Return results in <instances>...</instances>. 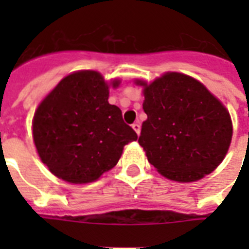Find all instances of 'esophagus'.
Returning <instances> with one entry per match:
<instances>
[{
    "label": "esophagus",
    "mask_w": 249,
    "mask_h": 249,
    "mask_svg": "<svg viewBox=\"0 0 249 249\" xmlns=\"http://www.w3.org/2000/svg\"><path fill=\"white\" fill-rule=\"evenodd\" d=\"M132 128L134 129V132H136L137 134L140 136V133H141V125H140V123H134V124L132 125Z\"/></svg>",
    "instance_id": "esophagus-1"
}]
</instances>
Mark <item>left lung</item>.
<instances>
[{"instance_id": "left-lung-1", "label": "left lung", "mask_w": 249, "mask_h": 249, "mask_svg": "<svg viewBox=\"0 0 249 249\" xmlns=\"http://www.w3.org/2000/svg\"><path fill=\"white\" fill-rule=\"evenodd\" d=\"M142 86L143 121L140 146L148 163L170 181L195 182L222 163L232 138V121L224 103L199 80L165 72Z\"/></svg>"}]
</instances>
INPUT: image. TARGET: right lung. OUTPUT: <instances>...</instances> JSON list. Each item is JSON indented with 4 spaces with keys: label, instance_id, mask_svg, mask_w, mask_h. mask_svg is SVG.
Returning a JSON list of instances; mask_svg holds the SVG:
<instances>
[{
    "label": "right lung",
    "instance_id": "add662e5",
    "mask_svg": "<svg viewBox=\"0 0 249 249\" xmlns=\"http://www.w3.org/2000/svg\"><path fill=\"white\" fill-rule=\"evenodd\" d=\"M98 71H75L60 80L37 106L32 137L41 161L59 179L83 185L99 179L116 165L125 144L137 133L109 105V88Z\"/></svg>",
    "mask_w": 249,
    "mask_h": 249
}]
</instances>
